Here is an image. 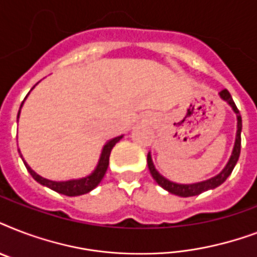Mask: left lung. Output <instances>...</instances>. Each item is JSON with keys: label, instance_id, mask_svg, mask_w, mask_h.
<instances>
[{"label": "left lung", "instance_id": "left-lung-1", "mask_svg": "<svg viewBox=\"0 0 257 257\" xmlns=\"http://www.w3.org/2000/svg\"><path fill=\"white\" fill-rule=\"evenodd\" d=\"M219 96L221 100H224L227 102L229 106L232 108V110L235 112L236 118H237V131H236V139H235V145H233V149H232L231 157H229V160H228L227 165L224 167L223 171L217 173L216 176L211 177V179L204 180V181H199V183H192V184H179L175 183V181H171L167 177L161 175L160 172L157 171L155 164H153L152 160V155L151 152L148 153V159H147V163H148V168L149 172H151V175L155 180H156V183L160 185L161 188H164L165 191H168L169 193L176 196H180V197H191V196H196L200 195V193H203L205 191H209V189H215L219 185L227 180V177L232 173L233 168H235L236 163L239 160L240 156V145H241V116H240L239 109L236 108L235 102L232 100L231 94L228 92L227 89H224L221 92L219 93Z\"/></svg>", "mask_w": 257, "mask_h": 257}]
</instances>
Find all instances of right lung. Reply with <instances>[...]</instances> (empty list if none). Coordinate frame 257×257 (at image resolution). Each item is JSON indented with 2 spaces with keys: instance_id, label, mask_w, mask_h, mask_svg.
Returning <instances> with one entry per match:
<instances>
[{
  "instance_id": "right-lung-1",
  "label": "right lung",
  "mask_w": 257,
  "mask_h": 257,
  "mask_svg": "<svg viewBox=\"0 0 257 257\" xmlns=\"http://www.w3.org/2000/svg\"><path fill=\"white\" fill-rule=\"evenodd\" d=\"M36 85H37V84H36ZM34 86L32 89H34ZM29 93H28V96H29ZM26 97H25V100H26ZM25 100L22 101L21 108H22V105H24V102H25ZM21 108H20V110H18L17 118L20 117ZM122 137H124V135H121V136H117L114 137V139H110V140L106 141L104 147H102V151H101L100 159H98V163H97L96 168L93 169V172L90 173V175L85 176V177H80V179L65 180V181H54V180L45 179V177H42V176H40L38 173H36L33 169L30 168L29 164L24 160L22 155H21V159L22 161H24V164H25L28 172L32 175V177H33L37 183L44 185V187H48L49 189H52V191L58 192V193H61V195H65V196L85 195V193H88V192H90L92 189H94V188L101 183V180H102V177H104L105 175V172H106V169H108L109 156H110V152H112L113 147H114V145H116L117 143L122 139ZM18 153H21L20 152V149H18Z\"/></svg>"
}]
</instances>
